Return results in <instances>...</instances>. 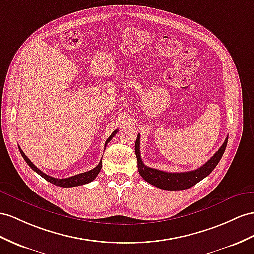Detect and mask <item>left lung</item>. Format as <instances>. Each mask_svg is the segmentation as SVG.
Returning <instances> with one entry per match:
<instances>
[{
  "label": "left lung",
  "instance_id": "8db88e82",
  "mask_svg": "<svg viewBox=\"0 0 254 254\" xmlns=\"http://www.w3.org/2000/svg\"><path fill=\"white\" fill-rule=\"evenodd\" d=\"M140 135H137V139L135 142V153L137 158V166L140 176L144 178L147 183L150 185L158 187L163 190H185L196 185L201 179L207 177L218 165L221 158L225 151L227 145V137L224 140L223 145L220 147L219 150L213 154V157L208 160L206 163L200 166L199 168L191 172L185 173H167L160 170H154V168L148 167L142 163L140 158Z\"/></svg>",
  "mask_w": 254,
  "mask_h": 254
}]
</instances>
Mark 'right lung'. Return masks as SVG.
Listing matches in <instances>:
<instances>
[{
	"label": "right lung",
	"instance_id": "1",
	"mask_svg": "<svg viewBox=\"0 0 254 254\" xmlns=\"http://www.w3.org/2000/svg\"><path fill=\"white\" fill-rule=\"evenodd\" d=\"M118 132V129H116V131L109 136L108 139L106 140L105 142V146L108 144V142L112 140V138L114 137V136L116 135V133ZM19 150H20V153L22 155V158L24 159V161L27 162V164L33 170L35 173H37L40 176H42L45 180L49 181L50 184L53 185H56L58 187H63V188H70V187H77V186H81V185H86V184H89L91 183V181H93L95 179V177L99 175L101 168H102V160L100 161V163L97 164L96 167H94L93 170H91L89 172H86V173H81V174H78V175H75V176H71V177H68V178H62V179H59V178H55V177H51L49 176V175L43 173L40 168H37L32 162L30 161V159L27 157L23 153V151L21 150V148L19 147Z\"/></svg>",
	"mask_w": 254,
	"mask_h": 254
}]
</instances>
